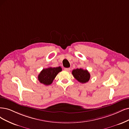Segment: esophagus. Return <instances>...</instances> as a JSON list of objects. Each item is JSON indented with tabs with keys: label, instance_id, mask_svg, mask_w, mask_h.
<instances>
[{
	"label": "esophagus",
	"instance_id": "esophagus-1",
	"mask_svg": "<svg viewBox=\"0 0 129 129\" xmlns=\"http://www.w3.org/2000/svg\"><path fill=\"white\" fill-rule=\"evenodd\" d=\"M64 70L66 71H68V72H69V71H70V70H71V69L70 68H65Z\"/></svg>",
	"mask_w": 129,
	"mask_h": 129
}]
</instances>
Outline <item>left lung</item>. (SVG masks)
<instances>
[{
	"label": "left lung",
	"mask_w": 129,
	"mask_h": 129,
	"mask_svg": "<svg viewBox=\"0 0 129 129\" xmlns=\"http://www.w3.org/2000/svg\"><path fill=\"white\" fill-rule=\"evenodd\" d=\"M72 73L74 78L82 83L88 82L90 78V74L87 70H84L82 69H74L72 71Z\"/></svg>",
	"instance_id": "obj_1"
}]
</instances>
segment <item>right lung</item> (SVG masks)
<instances>
[{
	"instance_id": "right-lung-1",
	"label": "right lung",
	"mask_w": 129,
	"mask_h": 129,
	"mask_svg": "<svg viewBox=\"0 0 129 129\" xmlns=\"http://www.w3.org/2000/svg\"><path fill=\"white\" fill-rule=\"evenodd\" d=\"M61 70V68L60 66L57 68L49 67L43 69L38 75V80L40 83L45 85H50L52 83L56 75Z\"/></svg>"
}]
</instances>
